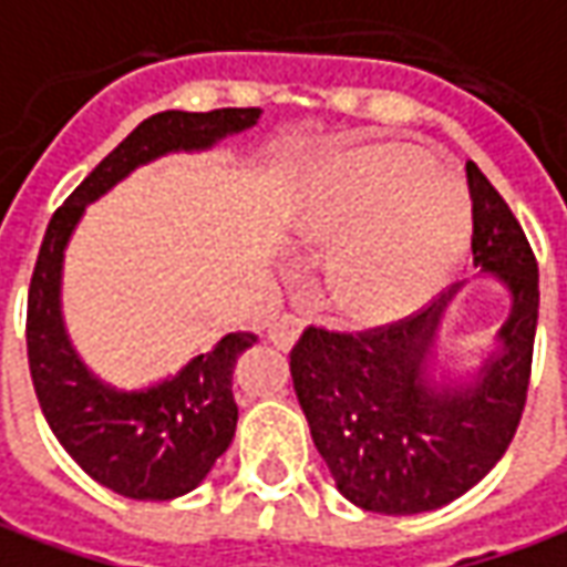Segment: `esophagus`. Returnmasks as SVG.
Returning <instances> with one entry per match:
<instances>
[{"instance_id": "esophagus-1", "label": "esophagus", "mask_w": 567, "mask_h": 567, "mask_svg": "<svg viewBox=\"0 0 567 567\" xmlns=\"http://www.w3.org/2000/svg\"><path fill=\"white\" fill-rule=\"evenodd\" d=\"M300 331H303V319L295 316V312H282L279 319H272L270 322V340L279 347V350H288Z\"/></svg>"}]
</instances>
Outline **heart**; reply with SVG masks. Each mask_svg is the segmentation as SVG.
<instances>
[{"mask_svg": "<svg viewBox=\"0 0 567 567\" xmlns=\"http://www.w3.org/2000/svg\"><path fill=\"white\" fill-rule=\"evenodd\" d=\"M300 229L316 243H340L331 260L340 307L390 319L449 282L470 243V199L417 146H362L316 177Z\"/></svg>", "mask_w": 567, "mask_h": 567, "instance_id": "1", "label": "heart"}]
</instances>
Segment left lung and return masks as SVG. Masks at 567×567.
Wrapping results in <instances>:
<instances>
[{
    "mask_svg": "<svg viewBox=\"0 0 567 567\" xmlns=\"http://www.w3.org/2000/svg\"><path fill=\"white\" fill-rule=\"evenodd\" d=\"M473 264L504 279L513 316L504 352L478 383L426 386L442 300L362 331L307 324L291 347V380L316 449L350 504L383 516H414L457 501L504 457L522 421L537 331V260L516 215L476 162Z\"/></svg>",
    "mask_w": 567,
    "mask_h": 567,
    "instance_id": "8db88e82",
    "label": "left lung"
}]
</instances>
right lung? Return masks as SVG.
Listing matches in <instances>:
<instances>
[{
  "label": "right lung",
  "mask_w": 567,
  "mask_h": 567,
  "mask_svg": "<svg viewBox=\"0 0 567 567\" xmlns=\"http://www.w3.org/2000/svg\"><path fill=\"white\" fill-rule=\"evenodd\" d=\"M260 106H224L208 113L165 110L144 118L51 215L27 295V359L35 399L66 454L104 488L132 501H172L199 485L229 449L239 408L233 368L255 334H227L174 380L144 393H116L82 368L63 334L61 260L85 205L168 150H199L243 132Z\"/></svg>",
  "instance_id": "add662e5"
}]
</instances>
